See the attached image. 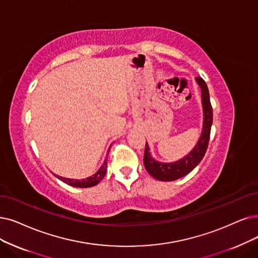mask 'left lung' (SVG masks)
<instances>
[{
  "instance_id": "obj_1",
  "label": "left lung",
  "mask_w": 258,
  "mask_h": 258,
  "mask_svg": "<svg viewBox=\"0 0 258 258\" xmlns=\"http://www.w3.org/2000/svg\"><path fill=\"white\" fill-rule=\"evenodd\" d=\"M196 81H197L201 90L203 125L201 136L190 152L176 162H159L152 158L149 145L148 143H146L145 153H144V166H145L150 176L159 181H174L186 176L188 172H190L201 162L205 152H207L211 135V127L213 123V109L210 101L209 89L205 81L201 77L196 78Z\"/></svg>"
}]
</instances>
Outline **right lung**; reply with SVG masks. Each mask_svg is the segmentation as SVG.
<instances>
[{
	"label": "right lung",
	"mask_w": 258,
	"mask_h": 258,
	"mask_svg": "<svg viewBox=\"0 0 258 258\" xmlns=\"http://www.w3.org/2000/svg\"><path fill=\"white\" fill-rule=\"evenodd\" d=\"M107 171V159L105 160L104 164L101 165V167L94 173L92 174L91 177H88L86 179H81V180H74V179H69V178H63V177H59V176H55L64 183H67L68 185H71V186L74 187H80V188H86V187H92L95 186L99 183L100 180L104 179L105 174Z\"/></svg>",
	"instance_id": "add662e5"
}]
</instances>
